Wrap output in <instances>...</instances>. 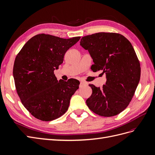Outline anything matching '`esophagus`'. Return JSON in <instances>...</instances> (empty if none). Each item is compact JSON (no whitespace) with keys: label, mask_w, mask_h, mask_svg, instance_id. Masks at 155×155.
Returning a JSON list of instances; mask_svg holds the SVG:
<instances>
[{"label":"esophagus","mask_w":155,"mask_h":155,"mask_svg":"<svg viewBox=\"0 0 155 155\" xmlns=\"http://www.w3.org/2000/svg\"><path fill=\"white\" fill-rule=\"evenodd\" d=\"M87 83H86V82H84V81H81V83H80V85H79V87H83V86H85V85H87Z\"/></svg>","instance_id":"obj_1"}]
</instances>
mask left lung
Instances as JSON below:
<instances>
[{
  "instance_id": "1",
  "label": "left lung",
  "mask_w": 155,
  "mask_h": 155,
  "mask_svg": "<svg viewBox=\"0 0 155 155\" xmlns=\"http://www.w3.org/2000/svg\"><path fill=\"white\" fill-rule=\"evenodd\" d=\"M80 45L90 53L93 72L102 70L107 82L102 88L89 84L92 95L86 101L95 114L111 117L129 105L140 79V61L129 41L117 33L100 32L83 37Z\"/></svg>"
}]
</instances>
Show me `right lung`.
<instances>
[{
	"instance_id": "add662e5",
	"label": "right lung",
	"mask_w": 155,
	"mask_h": 155,
	"mask_svg": "<svg viewBox=\"0 0 155 155\" xmlns=\"http://www.w3.org/2000/svg\"><path fill=\"white\" fill-rule=\"evenodd\" d=\"M80 38L38 34L28 41L17 55L13 69L16 91L22 105L35 118L49 121L67 111L79 81L70 79L58 82L54 71Z\"/></svg>"
}]
</instances>
